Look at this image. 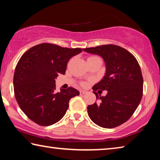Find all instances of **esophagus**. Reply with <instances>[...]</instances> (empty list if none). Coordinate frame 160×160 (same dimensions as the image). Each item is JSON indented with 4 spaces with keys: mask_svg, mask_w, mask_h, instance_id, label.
I'll use <instances>...</instances> for the list:
<instances>
[{
    "mask_svg": "<svg viewBox=\"0 0 160 160\" xmlns=\"http://www.w3.org/2000/svg\"><path fill=\"white\" fill-rule=\"evenodd\" d=\"M86 93L85 91H83V90H80V95H83V94H85Z\"/></svg>",
    "mask_w": 160,
    "mask_h": 160,
    "instance_id": "34e87169",
    "label": "esophagus"
}]
</instances>
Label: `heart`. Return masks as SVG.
<instances>
[{
  "instance_id": "heart-1",
  "label": "heart",
  "mask_w": 160,
  "mask_h": 160,
  "mask_svg": "<svg viewBox=\"0 0 160 160\" xmlns=\"http://www.w3.org/2000/svg\"><path fill=\"white\" fill-rule=\"evenodd\" d=\"M92 57H94V56H92ZM82 85L83 86H85V85H86V83H85V82H84V83H82Z\"/></svg>"
}]
</instances>
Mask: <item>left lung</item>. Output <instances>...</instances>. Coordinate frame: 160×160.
I'll list each match as a JSON object with an SVG mask.
<instances>
[{
    "mask_svg": "<svg viewBox=\"0 0 160 160\" xmlns=\"http://www.w3.org/2000/svg\"><path fill=\"white\" fill-rule=\"evenodd\" d=\"M85 52L100 56L106 65L102 79L93 90H107L105 97H98L88 107L89 117L100 127L112 128L125 123L133 114L142 97L143 79L135 56L118 46L108 44L83 48Z\"/></svg>",
    "mask_w": 160,
    "mask_h": 160,
    "instance_id": "left-lung-1",
    "label": "left lung"
}]
</instances>
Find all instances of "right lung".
Wrapping results in <instances>:
<instances>
[{
    "instance_id": "add662e5",
    "label": "right lung",
    "mask_w": 160,
    "mask_h": 160,
    "mask_svg": "<svg viewBox=\"0 0 160 160\" xmlns=\"http://www.w3.org/2000/svg\"><path fill=\"white\" fill-rule=\"evenodd\" d=\"M44 43L34 46L21 56L16 66L13 86L15 97L22 111L40 126L57 123L66 114L70 99L80 94L70 87L56 92L55 79L64 75L70 58L82 52Z\"/></svg>"
}]
</instances>
